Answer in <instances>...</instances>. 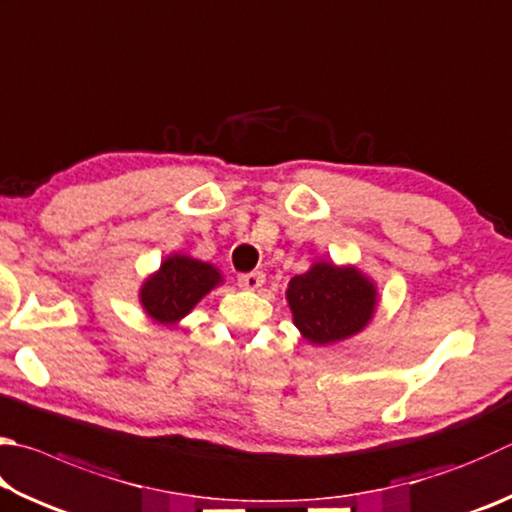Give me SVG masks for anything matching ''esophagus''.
Segmentation results:
<instances>
[{"label":"esophagus","instance_id":"esophagus-1","mask_svg":"<svg viewBox=\"0 0 512 512\" xmlns=\"http://www.w3.org/2000/svg\"><path fill=\"white\" fill-rule=\"evenodd\" d=\"M266 275L262 271H253V273H244L239 275V286L241 288H248V291H255V288H259L264 284Z\"/></svg>","mask_w":512,"mask_h":512}]
</instances>
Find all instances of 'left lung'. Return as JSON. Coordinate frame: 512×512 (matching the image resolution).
I'll return each instance as SVG.
<instances>
[{
    "label": "left lung",
    "mask_w": 512,
    "mask_h": 512,
    "mask_svg": "<svg viewBox=\"0 0 512 512\" xmlns=\"http://www.w3.org/2000/svg\"><path fill=\"white\" fill-rule=\"evenodd\" d=\"M286 300L295 327L311 345L322 347L365 329L374 318L378 291L356 266H336L320 259L288 282Z\"/></svg>",
    "instance_id": "8db88e82"
}]
</instances>
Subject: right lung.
<instances>
[{
  "label": "right lung",
  "instance_id": "right-lung-1",
  "mask_svg": "<svg viewBox=\"0 0 512 512\" xmlns=\"http://www.w3.org/2000/svg\"><path fill=\"white\" fill-rule=\"evenodd\" d=\"M221 282L224 277L217 266L188 255H170L143 282L138 297L154 322L176 324Z\"/></svg>",
  "mask_w": 512,
  "mask_h": 512
}]
</instances>
